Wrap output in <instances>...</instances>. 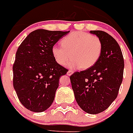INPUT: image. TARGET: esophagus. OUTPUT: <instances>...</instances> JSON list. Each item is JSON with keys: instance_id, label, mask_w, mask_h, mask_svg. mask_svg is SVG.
<instances>
[{"instance_id": "obj_1", "label": "esophagus", "mask_w": 133, "mask_h": 133, "mask_svg": "<svg viewBox=\"0 0 133 133\" xmlns=\"http://www.w3.org/2000/svg\"><path fill=\"white\" fill-rule=\"evenodd\" d=\"M74 73L73 71H72V70H68V73H67V74L68 76H71L72 74Z\"/></svg>"}]
</instances>
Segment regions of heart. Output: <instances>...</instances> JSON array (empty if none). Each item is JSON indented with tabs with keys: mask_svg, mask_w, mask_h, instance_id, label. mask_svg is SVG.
<instances>
[{
	"mask_svg": "<svg viewBox=\"0 0 133 133\" xmlns=\"http://www.w3.org/2000/svg\"><path fill=\"white\" fill-rule=\"evenodd\" d=\"M59 46L52 47L55 61L60 65L68 64L71 68L87 70L95 64L102 52V42L99 37L84 32H74L63 38Z\"/></svg>",
	"mask_w": 133,
	"mask_h": 133,
	"instance_id": "obj_1",
	"label": "heart"
}]
</instances>
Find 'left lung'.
Returning <instances> with one entry per match:
<instances>
[{
    "instance_id": "obj_1",
    "label": "left lung",
    "mask_w": 133,
    "mask_h": 133,
    "mask_svg": "<svg viewBox=\"0 0 133 133\" xmlns=\"http://www.w3.org/2000/svg\"><path fill=\"white\" fill-rule=\"evenodd\" d=\"M90 33L99 38L102 52L97 62L70 76L76 101L83 111L97 114L108 109L116 99L123 78V55L116 41L101 30Z\"/></svg>"
}]
</instances>
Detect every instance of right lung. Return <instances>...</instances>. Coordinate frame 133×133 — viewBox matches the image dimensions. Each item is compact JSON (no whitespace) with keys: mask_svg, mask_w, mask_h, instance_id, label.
Segmentation results:
<instances>
[{"mask_svg":"<svg viewBox=\"0 0 133 133\" xmlns=\"http://www.w3.org/2000/svg\"><path fill=\"white\" fill-rule=\"evenodd\" d=\"M69 32L39 29L19 46L13 66V87L28 110L42 112L53 103L59 78L68 70L55 61L52 47Z\"/></svg>","mask_w":133,"mask_h":133,"instance_id":"add662e5","label":"right lung"}]
</instances>
